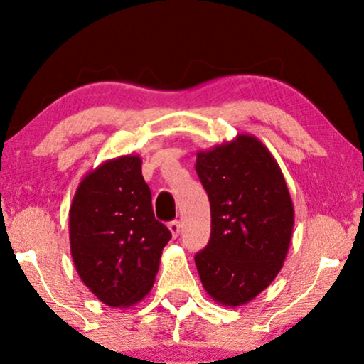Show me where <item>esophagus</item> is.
<instances>
[{"instance_id":"obj_1","label":"esophagus","mask_w":364,"mask_h":364,"mask_svg":"<svg viewBox=\"0 0 364 364\" xmlns=\"http://www.w3.org/2000/svg\"><path fill=\"white\" fill-rule=\"evenodd\" d=\"M181 228H182V225H181V222H178V220H172L171 223H168V230L172 232L173 237H177L178 233H181Z\"/></svg>"}]
</instances>
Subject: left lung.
Wrapping results in <instances>:
<instances>
[{"mask_svg": "<svg viewBox=\"0 0 364 364\" xmlns=\"http://www.w3.org/2000/svg\"><path fill=\"white\" fill-rule=\"evenodd\" d=\"M196 171L212 215L198 275L213 301L242 306L275 280L290 248L295 210L285 177L250 134L198 151Z\"/></svg>", "mask_w": 364, "mask_h": 364, "instance_id": "left-lung-1", "label": "left lung"}]
</instances>
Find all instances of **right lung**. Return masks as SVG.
<instances>
[{
	"instance_id": "obj_1",
	"label": "right lung",
	"mask_w": 364,
	"mask_h": 364,
	"mask_svg": "<svg viewBox=\"0 0 364 364\" xmlns=\"http://www.w3.org/2000/svg\"><path fill=\"white\" fill-rule=\"evenodd\" d=\"M142 159L121 156L82 178L69 208L74 267L104 305L132 306L151 291L172 235L156 220Z\"/></svg>"
}]
</instances>
